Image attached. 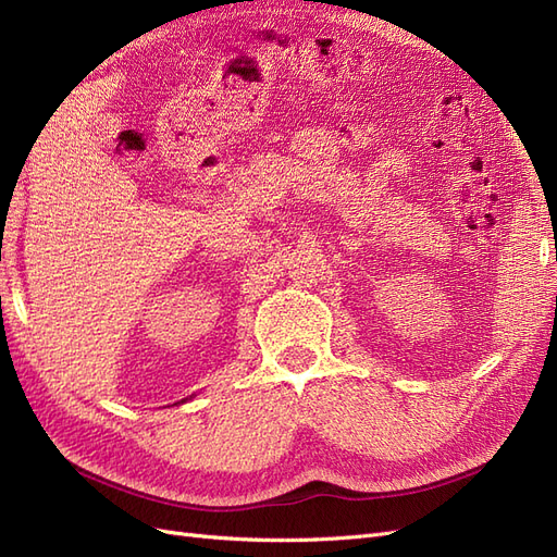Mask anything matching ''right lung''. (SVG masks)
Segmentation results:
<instances>
[{
	"instance_id": "1",
	"label": "right lung",
	"mask_w": 557,
	"mask_h": 557,
	"mask_svg": "<svg viewBox=\"0 0 557 557\" xmlns=\"http://www.w3.org/2000/svg\"><path fill=\"white\" fill-rule=\"evenodd\" d=\"M183 401H185V399H183Z\"/></svg>"
}]
</instances>
